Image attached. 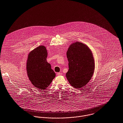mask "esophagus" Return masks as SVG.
I'll return each mask as SVG.
<instances>
[{
    "instance_id": "obj_1",
    "label": "esophagus",
    "mask_w": 123,
    "mask_h": 123,
    "mask_svg": "<svg viewBox=\"0 0 123 123\" xmlns=\"http://www.w3.org/2000/svg\"><path fill=\"white\" fill-rule=\"evenodd\" d=\"M62 75V74L61 73H57V75H58V76H60V75Z\"/></svg>"
}]
</instances>
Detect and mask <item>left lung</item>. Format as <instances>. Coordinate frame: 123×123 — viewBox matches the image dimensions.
Listing matches in <instances>:
<instances>
[{
    "mask_svg": "<svg viewBox=\"0 0 123 123\" xmlns=\"http://www.w3.org/2000/svg\"><path fill=\"white\" fill-rule=\"evenodd\" d=\"M69 70L66 74L74 88H82L91 80L94 70V61L90 49L83 43L76 42L67 51Z\"/></svg>",
    "mask_w": 123,
    "mask_h": 123,
    "instance_id": "1",
    "label": "left lung"
}]
</instances>
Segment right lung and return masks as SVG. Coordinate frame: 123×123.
I'll return each mask as SVG.
<instances>
[{
    "mask_svg": "<svg viewBox=\"0 0 123 123\" xmlns=\"http://www.w3.org/2000/svg\"><path fill=\"white\" fill-rule=\"evenodd\" d=\"M47 51L44 46L33 49L29 54L27 71L29 80L38 89H46L56 74L46 60Z\"/></svg>",
    "mask_w": 123,
    "mask_h": 123,
    "instance_id": "right-lung-1",
    "label": "right lung"
}]
</instances>
